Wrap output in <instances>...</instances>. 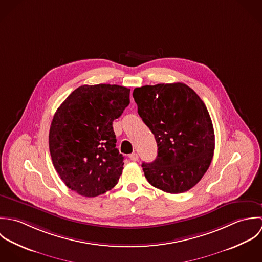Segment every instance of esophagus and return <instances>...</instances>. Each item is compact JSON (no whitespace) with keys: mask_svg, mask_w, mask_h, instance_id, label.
Returning a JSON list of instances; mask_svg holds the SVG:
<instances>
[{"mask_svg":"<svg viewBox=\"0 0 262 262\" xmlns=\"http://www.w3.org/2000/svg\"><path fill=\"white\" fill-rule=\"evenodd\" d=\"M128 158L132 160V161H138L139 160V156H138V154L137 153H133V154H130Z\"/></svg>","mask_w":262,"mask_h":262,"instance_id":"1","label":"esophagus"}]
</instances>
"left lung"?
I'll return each instance as SVG.
<instances>
[{"mask_svg": "<svg viewBox=\"0 0 262 262\" xmlns=\"http://www.w3.org/2000/svg\"><path fill=\"white\" fill-rule=\"evenodd\" d=\"M133 96L157 142L155 161L142 164L149 183L168 193L189 190L213 156L214 133L207 106L183 83L143 86Z\"/></svg>", "mask_w": 262, "mask_h": 262, "instance_id": "obj_1", "label": "left lung"}]
</instances>
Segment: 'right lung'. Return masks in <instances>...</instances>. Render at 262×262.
<instances>
[{
  "mask_svg": "<svg viewBox=\"0 0 262 262\" xmlns=\"http://www.w3.org/2000/svg\"><path fill=\"white\" fill-rule=\"evenodd\" d=\"M129 91L118 85H84L54 113L49 136L53 166L80 195L103 194L118 182L124 163L115 148L112 121L129 104Z\"/></svg>",
  "mask_w": 262,
  "mask_h": 262,
  "instance_id": "right-lung-1",
  "label": "right lung"
}]
</instances>
